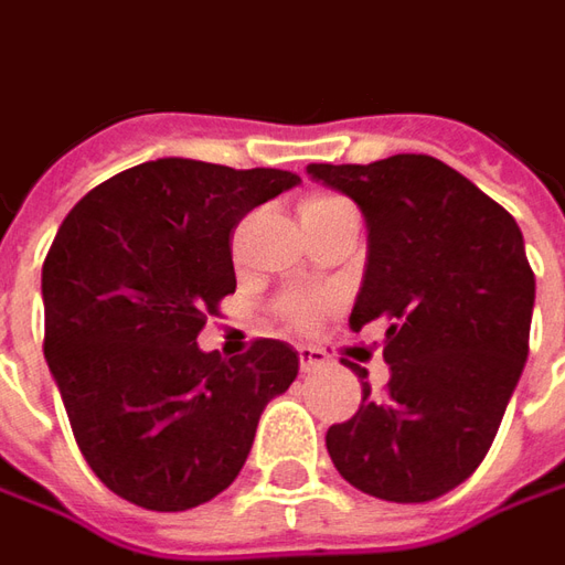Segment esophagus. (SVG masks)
I'll use <instances>...</instances> for the list:
<instances>
[{
  "instance_id": "esophagus-1",
  "label": "esophagus",
  "mask_w": 565,
  "mask_h": 565,
  "mask_svg": "<svg viewBox=\"0 0 565 565\" xmlns=\"http://www.w3.org/2000/svg\"><path fill=\"white\" fill-rule=\"evenodd\" d=\"M298 363H301V372H310V369H320V365L329 363V353L313 344H301L298 348Z\"/></svg>"
}]
</instances>
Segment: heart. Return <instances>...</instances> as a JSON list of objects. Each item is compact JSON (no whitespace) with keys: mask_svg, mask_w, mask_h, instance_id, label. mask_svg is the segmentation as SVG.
I'll return each mask as SVG.
<instances>
[{"mask_svg":"<svg viewBox=\"0 0 565 565\" xmlns=\"http://www.w3.org/2000/svg\"><path fill=\"white\" fill-rule=\"evenodd\" d=\"M348 215H356V212H353V205L341 193L322 190V193H310V196L301 200V224H320V221H332V217ZM282 310L289 313V320L310 322L320 313L322 305L317 298H291V301H286Z\"/></svg>","mask_w":565,"mask_h":565,"instance_id":"heart-1","label":"heart"}]
</instances>
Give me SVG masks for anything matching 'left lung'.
Masks as SVG:
<instances>
[{"label":"left lung","instance_id":"1","mask_svg":"<svg viewBox=\"0 0 565 565\" xmlns=\"http://www.w3.org/2000/svg\"><path fill=\"white\" fill-rule=\"evenodd\" d=\"M307 174L363 209L369 264L350 329L384 322L391 381L326 449L365 495L418 504L465 483L489 452L529 356L535 274L508 209L424 153ZM365 379V369L344 360Z\"/></svg>","mask_w":565,"mask_h":565}]
</instances>
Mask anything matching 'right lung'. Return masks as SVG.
<instances>
[{
	"instance_id": "1",
	"label": "right lung",
	"mask_w": 565,
	"mask_h": 565,
	"mask_svg": "<svg viewBox=\"0 0 565 565\" xmlns=\"http://www.w3.org/2000/svg\"><path fill=\"white\" fill-rule=\"evenodd\" d=\"M301 181L279 169L157 159L64 217L42 264L45 360L88 468L147 511H190L243 470L298 353L255 338L231 363L196 338L236 291L233 231Z\"/></svg>"
}]
</instances>
